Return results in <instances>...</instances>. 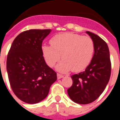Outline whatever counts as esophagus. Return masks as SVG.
<instances>
[{
    "label": "esophagus",
    "mask_w": 120,
    "mask_h": 120,
    "mask_svg": "<svg viewBox=\"0 0 120 120\" xmlns=\"http://www.w3.org/2000/svg\"><path fill=\"white\" fill-rule=\"evenodd\" d=\"M57 79H61V78H63V75H61V74H59V73H58L57 75Z\"/></svg>",
    "instance_id": "1"
}]
</instances>
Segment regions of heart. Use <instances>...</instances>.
<instances>
[{"label": "heart", "instance_id": "heart-1", "mask_svg": "<svg viewBox=\"0 0 120 120\" xmlns=\"http://www.w3.org/2000/svg\"><path fill=\"white\" fill-rule=\"evenodd\" d=\"M51 46L43 45L42 52L49 67H53L61 57L63 61L57 67L61 72L73 69L80 71L87 67L94 54V43L87 36L72 33H64L54 36L50 41Z\"/></svg>", "mask_w": 120, "mask_h": 120}]
</instances>
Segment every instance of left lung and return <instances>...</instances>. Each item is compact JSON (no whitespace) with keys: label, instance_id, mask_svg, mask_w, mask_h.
Wrapping results in <instances>:
<instances>
[{"label":"left lung","instance_id":"8db88e82","mask_svg":"<svg viewBox=\"0 0 120 120\" xmlns=\"http://www.w3.org/2000/svg\"><path fill=\"white\" fill-rule=\"evenodd\" d=\"M94 43V54L84 71L71 76L73 85L67 94L73 101L88 104L94 101L103 93L111 75L109 51L107 43L98 35L86 31Z\"/></svg>","mask_w":120,"mask_h":120}]
</instances>
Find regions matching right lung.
Listing matches in <instances>:
<instances>
[{
  "instance_id": "right-lung-1",
  "label": "right lung",
  "mask_w": 120,
  "mask_h": 120,
  "mask_svg": "<svg viewBox=\"0 0 120 120\" xmlns=\"http://www.w3.org/2000/svg\"><path fill=\"white\" fill-rule=\"evenodd\" d=\"M51 29H30L12 42L7 59V70L14 94L26 104H37L49 94L57 73L47 65L42 43Z\"/></svg>"
}]
</instances>
